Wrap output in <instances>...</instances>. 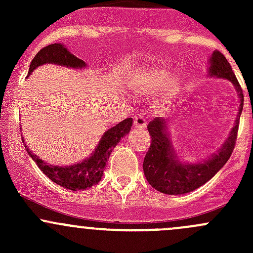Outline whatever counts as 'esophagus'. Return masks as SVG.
<instances>
[{
	"mask_svg": "<svg viewBox=\"0 0 253 253\" xmlns=\"http://www.w3.org/2000/svg\"><path fill=\"white\" fill-rule=\"evenodd\" d=\"M134 127H137V128H145V127H147V122H145L144 117H136V119H134Z\"/></svg>",
	"mask_w": 253,
	"mask_h": 253,
	"instance_id": "34e87169",
	"label": "esophagus"
}]
</instances>
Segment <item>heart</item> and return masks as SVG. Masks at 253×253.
Segmentation results:
<instances>
[{
  "label": "heart",
  "instance_id": "1",
  "mask_svg": "<svg viewBox=\"0 0 253 253\" xmlns=\"http://www.w3.org/2000/svg\"><path fill=\"white\" fill-rule=\"evenodd\" d=\"M170 73L162 68L145 67L136 71L129 79V85L143 96H152L163 89L157 106L160 109L168 108L176 100L181 90V84L177 79H169Z\"/></svg>",
  "mask_w": 253,
  "mask_h": 253
}]
</instances>
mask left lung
<instances>
[{"instance_id": "left-lung-1", "label": "left lung", "mask_w": 253, "mask_h": 253, "mask_svg": "<svg viewBox=\"0 0 253 253\" xmlns=\"http://www.w3.org/2000/svg\"><path fill=\"white\" fill-rule=\"evenodd\" d=\"M209 76L228 79L235 86L240 98V106L235 125L224 144L206 158L203 162L183 163L175 153L174 145L168 133V121L155 117L148 125L150 147L143 162V171L152 187L165 195H185L197 190L211 180L225 165L236 143L239 121L244 108V94L230 63L219 51H214L209 58Z\"/></svg>"}]
</instances>
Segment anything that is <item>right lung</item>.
I'll return each instance as SVG.
<instances>
[{"mask_svg": "<svg viewBox=\"0 0 253 253\" xmlns=\"http://www.w3.org/2000/svg\"><path fill=\"white\" fill-rule=\"evenodd\" d=\"M45 63H55V65L65 66L68 68H77V70L86 67L83 60L71 53L62 44L58 42V44L47 45L35 55L29 66L28 77H29V75H32L35 68L45 65ZM132 122H133V120H132V117H129V119H126L117 124L116 126L111 127L103 134L96 148L88 158L82 160L81 163H77V164L70 165V167H58V165L47 164L39 157H37L34 153H32V150L27 145H25V149H27L30 158L37 163L39 169L51 181L67 188V190L83 191L85 188L96 185L101 180L112 149L116 147L122 137H125L131 131ZM23 142H24V138H23Z\"/></svg>", "mask_w": 253, "mask_h": 253, "instance_id": "obj_1", "label": "right lung"}]
</instances>
